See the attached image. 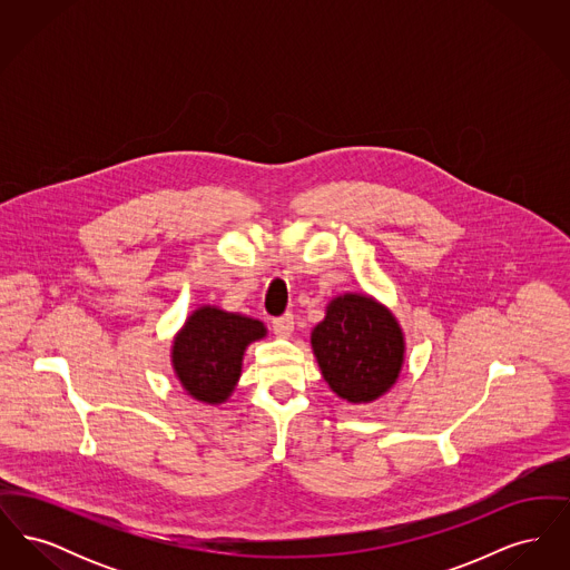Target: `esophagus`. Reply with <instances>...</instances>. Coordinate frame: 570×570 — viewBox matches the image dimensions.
<instances>
[{
    "label": "esophagus",
    "instance_id": "1",
    "mask_svg": "<svg viewBox=\"0 0 570 570\" xmlns=\"http://www.w3.org/2000/svg\"><path fill=\"white\" fill-rule=\"evenodd\" d=\"M273 331L277 333V335H282V337H288L291 333H293V328H295V316L293 314H282V316H277V318H273Z\"/></svg>",
    "mask_w": 570,
    "mask_h": 570
}]
</instances>
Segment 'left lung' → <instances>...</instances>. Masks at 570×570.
<instances>
[{
    "label": "left lung",
    "mask_w": 570,
    "mask_h": 570,
    "mask_svg": "<svg viewBox=\"0 0 570 570\" xmlns=\"http://www.w3.org/2000/svg\"><path fill=\"white\" fill-rule=\"evenodd\" d=\"M312 346L328 386L354 404L389 391L404 361V337L395 318L361 295L335 298L326 307Z\"/></svg>",
    "instance_id": "left-lung-1"
}]
</instances>
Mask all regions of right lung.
<instances>
[{
	"label": "right lung",
	"mask_w": 570,
	"mask_h": 570,
	"mask_svg": "<svg viewBox=\"0 0 570 570\" xmlns=\"http://www.w3.org/2000/svg\"><path fill=\"white\" fill-rule=\"evenodd\" d=\"M265 335L258 321L200 307L175 340L173 363L184 389L191 397L219 404L242 374L245 346Z\"/></svg>",
	"instance_id": "obj_1"
}]
</instances>
